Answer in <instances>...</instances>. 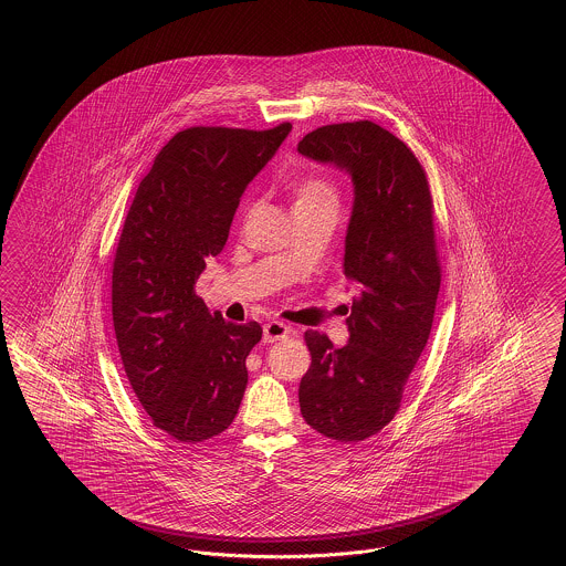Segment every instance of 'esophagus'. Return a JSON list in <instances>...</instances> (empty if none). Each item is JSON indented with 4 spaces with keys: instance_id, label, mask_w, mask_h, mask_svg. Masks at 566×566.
<instances>
[{
    "instance_id": "obj_1",
    "label": "esophagus",
    "mask_w": 566,
    "mask_h": 566,
    "mask_svg": "<svg viewBox=\"0 0 566 566\" xmlns=\"http://www.w3.org/2000/svg\"><path fill=\"white\" fill-rule=\"evenodd\" d=\"M292 334V327L282 324V322H270L263 326V340L265 343H275L282 338H289Z\"/></svg>"
}]
</instances>
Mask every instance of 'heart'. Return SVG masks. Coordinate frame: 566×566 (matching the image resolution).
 <instances>
[{
	"instance_id": "obj_1",
	"label": "heart",
	"mask_w": 566,
	"mask_h": 566,
	"mask_svg": "<svg viewBox=\"0 0 566 566\" xmlns=\"http://www.w3.org/2000/svg\"><path fill=\"white\" fill-rule=\"evenodd\" d=\"M294 211L313 207H336L338 209V189L324 176H307L294 185Z\"/></svg>"
}]
</instances>
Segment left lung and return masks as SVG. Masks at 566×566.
<instances>
[{
	"mask_svg": "<svg viewBox=\"0 0 566 566\" xmlns=\"http://www.w3.org/2000/svg\"><path fill=\"white\" fill-rule=\"evenodd\" d=\"M298 154L353 176L344 275L359 289L346 317L348 344L336 348L326 334L305 332L301 415L326 438L360 442L395 419L428 344L442 280L433 199L411 147L376 122L315 128Z\"/></svg>",
	"mask_w": 566,
	"mask_h": 566,
	"instance_id": "left-lung-1",
	"label": "left lung"
}]
</instances>
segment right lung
<instances>
[{"instance_id":"right-lung-1","label":"right lung","mask_w":566,"mask_h":566,"mask_svg":"<svg viewBox=\"0 0 566 566\" xmlns=\"http://www.w3.org/2000/svg\"><path fill=\"white\" fill-rule=\"evenodd\" d=\"M192 126L176 133L140 180L112 268V315L138 402L180 442L230 428L249 381L258 322L237 326L197 296L206 259L222 253L240 195L291 133Z\"/></svg>"}]
</instances>
